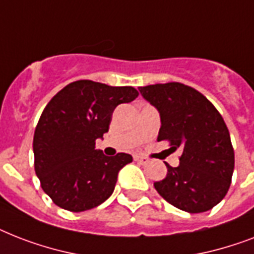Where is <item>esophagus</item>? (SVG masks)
Masks as SVG:
<instances>
[{
  "instance_id": "1",
  "label": "esophagus",
  "mask_w": 254,
  "mask_h": 254,
  "mask_svg": "<svg viewBox=\"0 0 254 254\" xmlns=\"http://www.w3.org/2000/svg\"><path fill=\"white\" fill-rule=\"evenodd\" d=\"M133 160L136 162H139V164H147L148 160L145 159V157H143V156H139V155H133Z\"/></svg>"
}]
</instances>
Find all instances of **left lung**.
<instances>
[{
    "label": "left lung",
    "mask_w": 254,
    "mask_h": 254,
    "mask_svg": "<svg viewBox=\"0 0 254 254\" xmlns=\"http://www.w3.org/2000/svg\"><path fill=\"white\" fill-rule=\"evenodd\" d=\"M160 113L157 140L182 148L180 165L155 182L160 195L190 214L204 212L226 196L235 168V152L222 115L203 94L180 82L139 88Z\"/></svg>",
    "instance_id": "obj_1"
}]
</instances>
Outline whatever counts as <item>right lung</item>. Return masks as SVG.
Returning a JSON list of instances; mask_svg holds the SVG:
<instances>
[{
	"mask_svg": "<svg viewBox=\"0 0 254 254\" xmlns=\"http://www.w3.org/2000/svg\"><path fill=\"white\" fill-rule=\"evenodd\" d=\"M137 95L132 86L80 80L48 102L34 133V166L42 189L59 207L81 212L113 194L119 170L132 156H105L95 149V140L109 131L115 107Z\"/></svg>",
	"mask_w": 254,
	"mask_h": 254,
	"instance_id": "right-lung-1",
	"label": "right lung"
}]
</instances>
